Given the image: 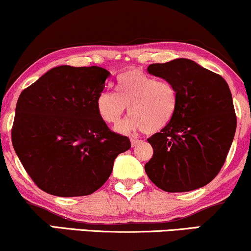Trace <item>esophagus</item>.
<instances>
[{"mask_svg":"<svg viewBox=\"0 0 251 251\" xmlns=\"http://www.w3.org/2000/svg\"><path fill=\"white\" fill-rule=\"evenodd\" d=\"M141 140H139V139H134V138H132L131 139V144H132V146L133 147H134V146H136L139 144V142H140Z\"/></svg>","mask_w":251,"mask_h":251,"instance_id":"34e87169","label":"esophagus"}]
</instances>
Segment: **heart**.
I'll list each match as a JSON object with an SVG mask.
<instances>
[{
    "mask_svg": "<svg viewBox=\"0 0 251 251\" xmlns=\"http://www.w3.org/2000/svg\"><path fill=\"white\" fill-rule=\"evenodd\" d=\"M178 106V91L167 80H157L138 69L124 72L117 78V94L103 91L96 100L100 119L118 125L128 107L131 118L119 126L123 133L142 129L160 132L171 122Z\"/></svg>",
    "mask_w": 251,
    "mask_h": 251,
    "instance_id": "obj_1",
    "label": "heart"
}]
</instances>
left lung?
Listing matches in <instances>:
<instances>
[{
  "mask_svg": "<svg viewBox=\"0 0 251 251\" xmlns=\"http://www.w3.org/2000/svg\"><path fill=\"white\" fill-rule=\"evenodd\" d=\"M147 71L175 85L178 106L166 127L147 139L154 153L146 174L167 192L202 188L221 170L235 135L229 87L223 76L189 59L151 63Z\"/></svg>",
  "mask_w": 251,
  "mask_h": 251,
  "instance_id": "8db88e82",
  "label": "left lung"
}]
</instances>
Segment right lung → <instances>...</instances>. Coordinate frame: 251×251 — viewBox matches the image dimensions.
Listing matches in <instances>:
<instances>
[{
	"label": "right lung",
	"instance_id": "obj_1",
	"mask_svg": "<svg viewBox=\"0 0 251 251\" xmlns=\"http://www.w3.org/2000/svg\"><path fill=\"white\" fill-rule=\"evenodd\" d=\"M106 69L59 66L24 89L16 104L11 141L38 188L59 197L88 196L112 173L115 158L131 148L97 112Z\"/></svg>",
	"mask_w": 251,
	"mask_h": 251
}]
</instances>
